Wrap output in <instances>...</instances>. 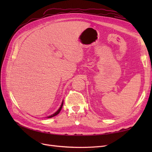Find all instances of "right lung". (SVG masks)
Masks as SVG:
<instances>
[{"label": "right lung", "mask_w": 152, "mask_h": 152, "mask_svg": "<svg viewBox=\"0 0 152 152\" xmlns=\"http://www.w3.org/2000/svg\"><path fill=\"white\" fill-rule=\"evenodd\" d=\"M63 101L62 102V103H61V106H60V107H59V108L58 110V111L55 112L54 113H53V115H50V116L48 117L47 118H51V117H54V116L57 115H58L59 112H60L61 110V108H62V107H63Z\"/></svg>", "instance_id": "1"}]
</instances>
